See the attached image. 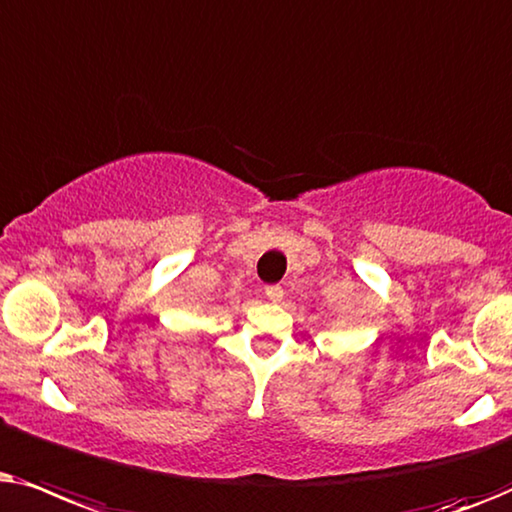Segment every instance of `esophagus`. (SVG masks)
Instances as JSON below:
<instances>
[{"instance_id":"esophagus-1","label":"esophagus","mask_w":512,"mask_h":512,"mask_svg":"<svg viewBox=\"0 0 512 512\" xmlns=\"http://www.w3.org/2000/svg\"><path fill=\"white\" fill-rule=\"evenodd\" d=\"M264 295H267L271 302H281V299H283V288H281V285H267Z\"/></svg>"}]
</instances>
